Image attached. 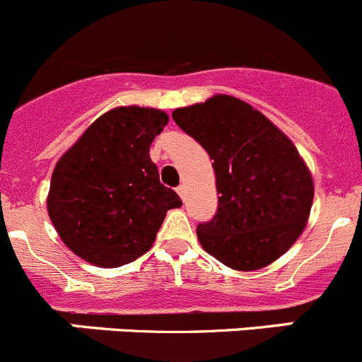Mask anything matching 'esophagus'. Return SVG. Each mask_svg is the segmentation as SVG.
<instances>
[{"mask_svg": "<svg viewBox=\"0 0 362 362\" xmlns=\"http://www.w3.org/2000/svg\"><path fill=\"white\" fill-rule=\"evenodd\" d=\"M177 192H178V194H180L182 200H185V185H178Z\"/></svg>", "mask_w": 362, "mask_h": 362, "instance_id": "obj_1", "label": "esophagus"}]
</instances>
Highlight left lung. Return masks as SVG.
Here are the masks:
<instances>
[{
    "label": "left lung",
    "instance_id": "1",
    "mask_svg": "<svg viewBox=\"0 0 362 362\" xmlns=\"http://www.w3.org/2000/svg\"><path fill=\"white\" fill-rule=\"evenodd\" d=\"M209 153L218 214L197 228L202 248L235 272H255L288 252L305 230L314 180L293 141L239 98L214 94L173 110Z\"/></svg>",
    "mask_w": 362,
    "mask_h": 362
}]
</instances>
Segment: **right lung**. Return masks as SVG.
<instances>
[{
    "mask_svg": "<svg viewBox=\"0 0 362 362\" xmlns=\"http://www.w3.org/2000/svg\"><path fill=\"white\" fill-rule=\"evenodd\" d=\"M170 116L127 105L101 114L64 151L53 170L46 209L64 245L98 268H119L153 246L177 192L158 180L150 158Z\"/></svg>",
    "mask_w": 362,
    "mask_h": 362,
    "instance_id": "1",
    "label": "right lung"
}]
</instances>
